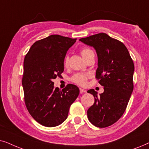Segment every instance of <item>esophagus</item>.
<instances>
[{
  "instance_id": "esophagus-1",
  "label": "esophagus",
  "mask_w": 149,
  "mask_h": 149,
  "mask_svg": "<svg viewBox=\"0 0 149 149\" xmlns=\"http://www.w3.org/2000/svg\"><path fill=\"white\" fill-rule=\"evenodd\" d=\"M79 90H80V93H81V94H82V93H86V90H85V89H83L80 88V89H79Z\"/></svg>"
}]
</instances>
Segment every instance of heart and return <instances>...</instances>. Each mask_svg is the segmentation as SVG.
<instances>
[{"instance_id":"b5f03b06","label":"heart","mask_w":149,"mask_h":149,"mask_svg":"<svg viewBox=\"0 0 149 149\" xmlns=\"http://www.w3.org/2000/svg\"><path fill=\"white\" fill-rule=\"evenodd\" d=\"M81 54L83 56V58L86 60L88 57L91 54H93V52L89 47H83L81 49ZM65 65L68 64V58H66L64 61ZM90 74L88 73H83L79 72L76 73L74 75H72L70 78V81L72 82L76 83V84L81 85V86H84L87 84V79L89 78Z\"/></svg>"}]
</instances>
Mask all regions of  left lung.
Here are the masks:
<instances>
[{"label": "left lung", "mask_w": 149, "mask_h": 149, "mask_svg": "<svg viewBox=\"0 0 149 149\" xmlns=\"http://www.w3.org/2000/svg\"><path fill=\"white\" fill-rule=\"evenodd\" d=\"M93 47L97 56L95 78L104 87L100 95L94 89L87 92L95 98L87 110V117L93 125L107 127L117 122L125 112L134 89V64L123 42L105 33L79 39Z\"/></svg>", "instance_id": "obj_1"}]
</instances>
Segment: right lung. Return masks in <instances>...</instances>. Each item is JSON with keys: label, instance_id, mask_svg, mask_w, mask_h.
<instances>
[{"label": "right lung", "instance_id": "right-lung-1", "mask_svg": "<svg viewBox=\"0 0 149 149\" xmlns=\"http://www.w3.org/2000/svg\"><path fill=\"white\" fill-rule=\"evenodd\" d=\"M76 40L53 34L34 42L24 58V101L30 115L42 125L56 127L63 123L79 94L76 85L68 84L60 91L52 81L64 71L66 52Z\"/></svg>", "mask_w": 149, "mask_h": 149}]
</instances>
